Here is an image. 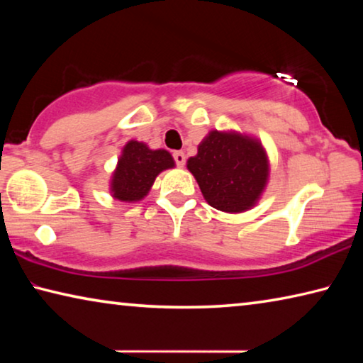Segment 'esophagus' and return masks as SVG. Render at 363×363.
Masks as SVG:
<instances>
[{
  "instance_id": "34e87169",
  "label": "esophagus",
  "mask_w": 363,
  "mask_h": 363,
  "mask_svg": "<svg viewBox=\"0 0 363 363\" xmlns=\"http://www.w3.org/2000/svg\"><path fill=\"white\" fill-rule=\"evenodd\" d=\"M173 157H174V162L177 167L182 168L184 164H186V155H184V152H174Z\"/></svg>"
}]
</instances>
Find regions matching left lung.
I'll return each mask as SVG.
<instances>
[{
	"instance_id": "left-lung-1",
	"label": "left lung",
	"mask_w": 363,
	"mask_h": 363,
	"mask_svg": "<svg viewBox=\"0 0 363 363\" xmlns=\"http://www.w3.org/2000/svg\"><path fill=\"white\" fill-rule=\"evenodd\" d=\"M208 205L243 213L259 201L269 181V157L261 140L237 131L213 130L187 160Z\"/></svg>"
}]
</instances>
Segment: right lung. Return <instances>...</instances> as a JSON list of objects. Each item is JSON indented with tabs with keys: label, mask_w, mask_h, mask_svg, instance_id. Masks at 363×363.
<instances>
[{
	"label": "right lung",
	"mask_w": 363,
	"mask_h": 363,
	"mask_svg": "<svg viewBox=\"0 0 363 363\" xmlns=\"http://www.w3.org/2000/svg\"><path fill=\"white\" fill-rule=\"evenodd\" d=\"M174 167V158L168 150H152L139 140H128L112 173L110 194L113 199L126 203L143 200L150 192L157 176Z\"/></svg>",
	"instance_id": "add662e5"
}]
</instances>
